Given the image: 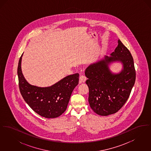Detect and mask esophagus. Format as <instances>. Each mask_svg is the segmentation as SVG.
I'll use <instances>...</instances> for the list:
<instances>
[{
    "mask_svg": "<svg viewBox=\"0 0 151 151\" xmlns=\"http://www.w3.org/2000/svg\"><path fill=\"white\" fill-rule=\"evenodd\" d=\"M86 78L84 76H80L79 78V83L81 84V83H84L86 82Z\"/></svg>",
    "mask_w": 151,
    "mask_h": 151,
    "instance_id": "34e87169",
    "label": "esophagus"
}]
</instances>
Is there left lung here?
Segmentation results:
<instances>
[{
    "label": "left lung",
    "instance_id": "8db88e82",
    "mask_svg": "<svg viewBox=\"0 0 151 151\" xmlns=\"http://www.w3.org/2000/svg\"><path fill=\"white\" fill-rule=\"evenodd\" d=\"M118 46L110 57L105 56L86 69L89 88L88 101L96 114L107 116L116 113L126 103L134 86L136 72L129 51L118 40ZM121 63L122 70L112 72L109 66Z\"/></svg>",
    "mask_w": 151,
    "mask_h": 151
}]
</instances>
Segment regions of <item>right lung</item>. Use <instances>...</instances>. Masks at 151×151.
Returning a JSON list of instances; mask_svg holds the SVG:
<instances>
[{
    "label": "right lung",
    "mask_w": 151,
    "mask_h": 151,
    "mask_svg": "<svg viewBox=\"0 0 151 151\" xmlns=\"http://www.w3.org/2000/svg\"><path fill=\"white\" fill-rule=\"evenodd\" d=\"M22 57L19 62L17 75L24 100L34 111L43 117L54 118L62 115L67 109L73 90L79 84V73L68 75L51 86H33L22 73Z\"/></svg>",
    "instance_id": "add662e5"
}]
</instances>
